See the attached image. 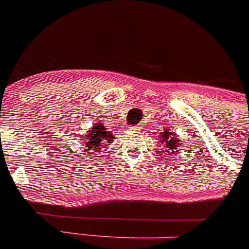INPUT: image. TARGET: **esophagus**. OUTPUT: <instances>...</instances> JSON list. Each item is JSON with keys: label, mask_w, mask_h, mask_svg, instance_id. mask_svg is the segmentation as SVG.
Instances as JSON below:
<instances>
[{"label": "esophagus", "mask_w": 249, "mask_h": 249, "mask_svg": "<svg viewBox=\"0 0 249 249\" xmlns=\"http://www.w3.org/2000/svg\"><path fill=\"white\" fill-rule=\"evenodd\" d=\"M129 130H131V131H140V126L139 125H136V126H131Z\"/></svg>", "instance_id": "esophagus-1"}]
</instances>
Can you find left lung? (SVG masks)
<instances>
[{
    "mask_svg": "<svg viewBox=\"0 0 249 249\" xmlns=\"http://www.w3.org/2000/svg\"><path fill=\"white\" fill-rule=\"evenodd\" d=\"M161 147H164V148H169V150L170 152L169 153H171V154H173V153H176V150L178 149V147H180L179 145V142H180V139L178 136H176L175 135V137L173 136H171V134H170L169 132V130H165V132H162L161 134ZM172 157V155H171ZM167 159V158H166Z\"/></svg>",
    "mask_w": 249,
    "mask_h": 249,
    "instance_id": "obj_1",
    "label": "left lung"
}]
</instances>
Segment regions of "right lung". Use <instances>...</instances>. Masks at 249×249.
Listing matches in <instances>:
<instances>
[{"mask_svg":"<svg viewBox=\"0 0 249 249\" xmlns=\"http://www.w3.org/2000/svg\"><path fill=\"white\" fill-rule=\"evenodd\" d=\"M80 137H83V135H80ZM84 149L88 150V154L90 155H96L95 153L99 152L101 149V145L105 144L106 142H113L114 136L112 135V132L107 131L106 127L104 126V124L101 123H94L92 125V130L87 132V135H84ZM83 157H85V153Z\"/></svg>","mask_w":249,"mask_h":249,"instance_id":"obj_1","label":"right lung"}]
</instances>
